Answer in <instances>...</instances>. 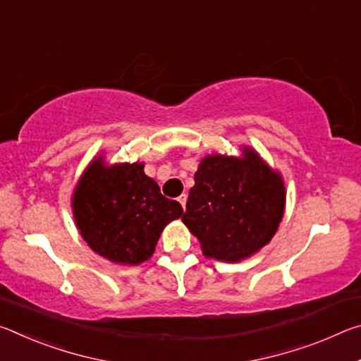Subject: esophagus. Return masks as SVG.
Returning <instances> with one entry per match:
<instances>
[{"instance_id": "1", "label": "esophagus", "mask_w": 361, "mask_h": 361, "mask_svg": "<svg viewBox=\"0 0 361 361\" xmlns=\"http://www.w3.org/2000/svg\"><path fill=\"white\" fill-rule=\"evenodd\" d=\"M186 200H188V195L186 194H181L180 197H178V202L181 204V207H183V210L186 209Z\"/></svg>"}]
</instances>
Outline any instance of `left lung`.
<instances>
[{"instance_id": "obj_1", "label": "left lung", "mask_w": 361, "mask_h": 361, "mask_svg": "<svg viewBox=\"0 0 361 361\" xmlns=\"http://www.w3.org/2000/svg\"><path fill=\"white\" fill-rule=\"evenodd\" d=\"M181 221L205 258L240 262L266 247L283 218L282 175L252 146L242 156L209 154L199 164Z\"/></svg>"}]
</instances>
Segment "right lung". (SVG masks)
I'll use <instances>...</instances> for the list:
<instances>
[{
	"mask_svg": "<svg viewBox=\"0 0 361 361\" xmlns=\"http://www.w3.org/2000/svg\"><path fill=\"white\" fill-rule=\"evenodd\" d=\"M143 169V162L108 166L103 156H95L73 189L71 209L79 234L114 264L148 261L164 228L183 215L181 205L164 197Z\"/></svg>",
	"mask_w": 361,
	"mask_h": 361,
	"instance_id": "add662e5",
	"label": "right lung"
}]
</instances>
